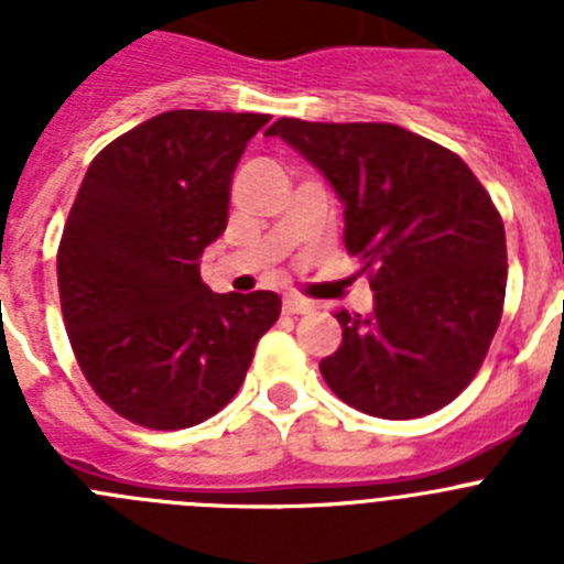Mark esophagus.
I'll return each instance as SVG.
<instances>
[{"label": "esophagus", "instance_id": "34e87169", "mask_svg": "<svg viewBox=\"0 0 564 564\" xmlns=\"http://www.w3.org/2000/svg\"><path fill=\"white\" fill-rule=\"evenodd\" d=\"M311 311H313V302H307V299L302 296L285 299V313H291V316H296V313H311Z\"/></svg>", "mask_w": 564, "mask_h": 564}]
</instances>
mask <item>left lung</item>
Masks as SVG:
<instances>
[{"instance_id": "1", "label": "left lung", "mask_w": 564, "mask_h": 564, "mask_svg": "<svg viewBox=\"0 0 564 564\" xmlns=\"http://www.w3.org/2000/svg\"><path fill=\"white\" fill-rule=\"evenodd\" d=\"M268 134L325 172L344 246L376 291L370 316L336 311L341 347L318 370L367 415L437 412L482 367L506 302V228L452 149L395 123L279 118Z\"/></svg>"}]
</instances>
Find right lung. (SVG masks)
<instances>
[{"instance_id": "obj_1", "label": "right lung", "mask_w": 564, "mask_h": 564, "mask_svg": "<svg viewBox=\"0 0 564 564\" xmlns=\"http://www.w3.org/2000/svg\"><path fill=\"white\" fill-rule=\"evenodd\" d=\"M271 115L169 109L93 158L58 242L62 316L96 395L147 430H186L226 406L271 291L212 293L200 257L226 231L231 177Z\"/></svg>"}]
</instances>
